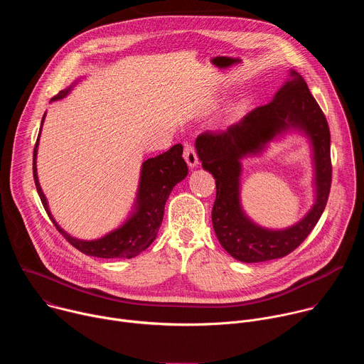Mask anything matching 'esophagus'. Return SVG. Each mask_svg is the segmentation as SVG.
<instances>
[{
	"label": "esophagus",
	"instance_id": "1",
	"mask_svg": "<svg viewBox=\"0 0 364 364\" xmlns=\"http://www.w3.org/2000/svg\"><path fill=\"white\" fill-rule=\"evenodd\" d=\"M184 160H186V163H187V166H188L190 168H194V167H197V164H198L197 152H196L194 146L190 145V144H186V145H184Z\"/></svg>",
	"mask_w": 364,
	"mask_h": 364
}]
</instances>
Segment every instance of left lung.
<instances>
[{"instance_id": "8db88e82", "label": "left lung", "mask_w": 364, "mask_h": 364, "mask_svg": "<svg viewBox=\"0 0 364 364\" xmlns=\"http://www.w3.org/2000/svg\"><path fill=\"white\" fill-rule=\"evenodd\" d=\"M310 141L315 163L316 200L309 213L285 230H267L250 221L241 209V160L262 153L267 144L288 130ZM205 171L216 178L212 222L220 245L240 262L253 264L284 257L295 250L320 220L331 187L330 128L305 80L295 70L264 107H257L220 134L204 132L196 139Z\"/></svg>"}]
</instances>
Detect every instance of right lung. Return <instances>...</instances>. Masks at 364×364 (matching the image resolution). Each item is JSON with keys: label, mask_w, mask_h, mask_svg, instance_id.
Masks as SVG:
<instances>
[{"label": "right lung", "mask_w": 364, "mask_h": 364, "mask_svg": "<svg viewBox=\"0 0 364 364\" xmlns=\"http://www.w3.org/2000/svg\"><path fill=\"white\" fill-rule=\"evenodd\" d=\"M79 80L80 79H77L65 90H60L59 95H56L53 99H51V102L66 97ZM44 117L41 119V127L44 122ZM41 127H40V132H38L37 142L33 152V177H34L37 193L44 205V210L47 212L48 218L51 219V222H53L56 229L76 249H79L85 255L95 256V257H128L129 259L139 255L142 250H145L154 242V239L157 237V233L163 223L164 207L173 187L177 183L183 181L188 174L187 164L183 159V145L176 144L167 152L160 154L154 159H148L142 163L134 209L128 216V219L118 229L107 233L105 236H102L99 239L83 240V239L70 236L58 225L55 218L51 216L47 198L40 187L38 177H37L36 159H37V148H38Z\"/></svg>", "instance_id": "right-lung-1"}]
</instances>
